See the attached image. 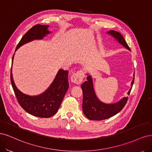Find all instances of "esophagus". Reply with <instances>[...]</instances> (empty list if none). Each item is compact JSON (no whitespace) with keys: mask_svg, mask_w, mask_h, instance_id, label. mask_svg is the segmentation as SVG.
<instances>
[{"mask_svg":"<svg viewBox=\"0 0 152 152\" xmlns=\"http://www.w3.org/2000/svg\"><path fill=\"white\" fill-rule=\"evenodd\" d=\"M85 77V73L83 70H80L74 74H72L71 77V80L72 83H76V84H80L83 81Z\"/></svg>","mask_w":152,"mask_h":152,"instance_id":"esophagus-1","label":"esophagus"}]
</instances>
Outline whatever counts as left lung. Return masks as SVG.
Here are the masks:
<instances>
[{
    "label": "left lung",
    "instance_id": "8db88e82",
    "mask_svg": "<svg viewBox=\"0 0 152 152\" xmlns=\"http://www.w3.org/2000/svg\"><path fill=\"white\" fill-rule=\"evenodd\" d=\"M116 41L124 47L126 49L131 51L129 46L126 42L124 38L121 34L114 30L107 31ZM87 80L81 85L83 90V104L82 108L83 114L88 119L92 121H102L109 119L115 115L124 108L128 97H123L119 101L114 104H105L98 99L94 88L92 77L87 74ZM134 80V74L133 75V80L131 82V87L128 92V95L130 92L133 85Z\"/></svg>",
    "mask_w": 152,
    "mask_h": 152
}]
</instances>
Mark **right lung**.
<instances>
[{
  "label": "right lung",
  "instance_id": "right-lung-1",
  "mask_svg": "<svg viewBox=\"0 0 152 152\" xmlns=\"http://www.w3.org/2000/svg\"><path fill=\"white\" fill-rule=\"evenodd\" d=\"M48 25L37 24L29 30L19 42L15 52L18 48L34 40H42L50 31H48ZM14 53L12 59V67ZM12 67L11 71V82L18 102L22 108L32 115L43 118H48L56 114L61 104L66 91L69 88L68 71L59 69L56 77L49 87L42 94L30 96L19 91L14 83Z\"/></svg>",
  "mask_w": 152,
  "mask_h": 152
}]
</instances>
